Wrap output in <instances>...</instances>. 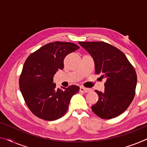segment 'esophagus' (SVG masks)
<instances>
[{"mask_svg":"<svg viewBox=\"0 0 147 147\" xmlns=\"http://www.w3.org/2000/svg\"><path fill=\"white\" fill-rule=\"evenodd\" d=\"M90 91V89H89V88H84V87H80V92L86 93V92H89Z\"/></svg>","mask_w":147,"mask_h":147,"instance_id":"34e87169","label":"esophagus"}]
</instances>
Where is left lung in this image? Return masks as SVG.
<instances>
[{
    "label": "left lung",
    "mask_w": 147,
    "mask_h": 147,
    "mask_svg": "<svg viewBox=\"0 0 147 147\" xmlns=\"http://www.w3.org/2000/svg\"><path fill=\"white\" fill-rule=\"evenodd\" d=\"M93 57L95 74L105 78L104 91L98 94V101L92 110L102 119L118 116L134 99L137 76L126 55L114 46L103 41L78 42Z\"/></svg>",
    "instance_id": "obj_1"
}]
</instances>
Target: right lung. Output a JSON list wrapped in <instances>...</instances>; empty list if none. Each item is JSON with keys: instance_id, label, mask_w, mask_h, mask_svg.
Returning a JSON list of instances; mask_svg holds the SVG:
<instances>
[{"instance_id": "obj_1", "label": "right lung", "mask_w": 147, "mask_h": 147, "mask_svg": "<svg viewBox=\"0 0 147 147\" xmlns=\"http://www.w3.org/2000/svg\"><path fill=\"white\" fill-rule=\"evenodd\" d=\"M69 42H52L39 48L27 58L19 78V88L28 108L34 115L52 121L65 115L70 100L80 88L71 85L56 88L53 76L63 69V60L79 49Z\"/></svg>"}]
</instances>
